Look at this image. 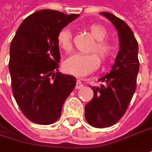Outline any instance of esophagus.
<instances>
[{"instance_id": "1", "label": "esophagus", "mask_w": 152, "mask_h": 152, "mask_svg": "<svg viewBox=\"0 0 152 152\" xmlns=\"http://www.w3.org/2000/svg\"><path fill=\"white\" fill-rule=\"evenodd\" d=\"M83 87V84L82 82L80 81V80H77V82H76V89H81Z\"/></svg>"}]
</instances>
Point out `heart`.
Returning <instances> with one entry per match:
<instances>
[{"mask_svg":"<svg viewBox=\"0 0 152 152\" xmlns=\"http://www.w3.org/2000/svg\"><path fill=\"white\" fill-rule=\"evenodd\" d=\"M88 31L96 40L91 51L96 52L87 55L74 54L64 61V70L68 73L76 76H85L90 72L95 71L99 66L100 60L102 62H107L115 55V48L114 44L106 40L108 31L106 28L98 24H92L87 27ZM56 41L61 50L68 53L72 50V37L70 28L65 27L57 33Z\"/></svg>","mask_w":152,"mask_h":152,"instance_id":"b5f03b06","label":"heart"}]
</instances>
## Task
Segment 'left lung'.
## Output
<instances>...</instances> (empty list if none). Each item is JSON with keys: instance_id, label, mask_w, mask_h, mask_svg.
Segmentation results:
<instances>
[{"instance_id": "left-lung-1", "label": "left lung", "mask_w": 152, "mask_h": 152, "mask_svg": "<svg viewBox=\"0 0 152 152\" xmlns=\"http://www.w3.org/2000/svg\"><path fill=\"white\" fill-rule=\"evenodd\" d=\"M100 13L116 28L120 45L111 71L98 80L106 85L91 87L94 96L85 106V116L88 123L103 128L115 124L124 115L136 90L140 62L139 45L130 27L110 12Z\"/></svg>"}]
</instances>
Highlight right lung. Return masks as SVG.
Listing matches in <instances>:
<instances>
[{
    "instance_id": "add662e5",
    "label": "right lung",
    "mask_w": 152,
    "mask_h": 152,
    "mask_svg": "<svg viewBox=\"0 0 152 152\" xmlns=\"http://www.w3.org/2000/svg\"><path fill=\"white\" fill-rule=\"evenodd\" d=\"M79 16L50 9L36 12L21 23L12 40L8 67L12 94L22 113L34 123L50 125L58 120L76 86L75 77L58 72L56 37Z\"/></svg>"
}]
</instances>
